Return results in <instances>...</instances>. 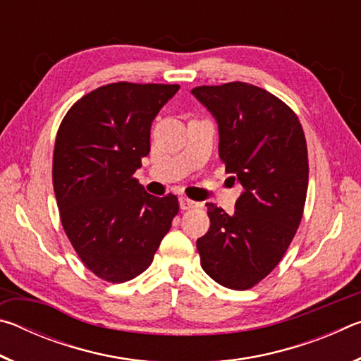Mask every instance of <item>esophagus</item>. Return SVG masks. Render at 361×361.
I'll return each mask as SVG.
<instances>
[{
    "mask_svg": "<svg viewBox=\"0 0 361 361\" xmlns=\"http://www.w3.org/2000/svg\"><path fill=\"white\" fill-rule=\"evenodd\" d=\"M180 207L181 210H189V209H195V207H199V204L188 197H180Z\"/></svg>",
    "mask_w": 361,
    "mask_h": 361,
    "instance_id": "34e87169",
    "label": "esophagus"
}]
</instances>
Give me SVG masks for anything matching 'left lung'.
Segmentation results:
<instances>
[{
    "mask_svg": "<svg viewBox=\"0 0 361 361\" xmlns=\"http://www.w3.org/2000/svg\"><path fill=\"white\" fill-rule=\"evenodd\" d=\"M191 92L215 118L219 157L243 188L232 215L207 204L210 229L197 239L200 264L226 288L248 290L279 264L301 223L309 183L301 122L253 84L200 85Z\"/></svg>",
    "mask_w": 361,
    "mask_h": 361,
    "instance_id": "1",
    "label": "left lung"
}]
</instances>
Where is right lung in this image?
<instances>
[{"label": "right lung", "instance_id": "1", "mask_svg": "<svg viewBox=\"0 0 361 361\" xmlns=\"http://www.w3.org/2000/svg\"><path fill=\"white\" fill-rule=\"evenodd\" d=\"M178 84L113 82L65 114L52 181L62 226L84 266L122 283L151 266L178 213V199L145 191L133 173L149 154L151 124Z\"/></svg>", "mask_w": 361, "mask_h": 361}]
</instances>
